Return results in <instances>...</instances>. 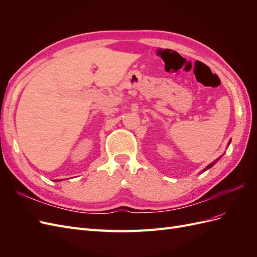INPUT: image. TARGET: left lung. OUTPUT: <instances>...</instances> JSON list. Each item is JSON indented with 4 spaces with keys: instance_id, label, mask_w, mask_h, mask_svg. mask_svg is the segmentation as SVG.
Listing matches in <instances>:
<instances>
[{
    "instance_id": "1",
    "label": "left lung",
    "mask_w": 257,
    "mask_h": 257,
    "mask_svg": "<svg viewBox=\"0 0 257 257\" xmlns=\"http://www.w3.org/2000/svg\"><path fill=\"white\" fill-rule=\"evenodd\" d=\"M221 157H222V155H221ZM221 157H220V158H217V159H216V160H214V161H213V162H212V163H210V164H209V165H208V166H207V167H206V168H205V169H204V170H203V172H206V170H208V169H209V168H211V167H212V166H213V165H214V164H215V163H216V162H217V161H219V160H220V159H221Z\"/></svg>"
}]
</instances>
